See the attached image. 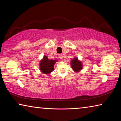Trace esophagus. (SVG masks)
<instances>
[{
  "mask_svg": "<svg viewBox=\"0 0 121 121\" xmlns=\"http://www.w3.org/2000/svg\"><path fill=\"white\" fill-rule=\"evenodd\" d=\"M59 58H60V59H63V56H62V54H59Z\"/></svg>",
  "mask_w": 121,
  "mask_h": 121,
  "instance_id": "obj_1",
  "label": "esophagus"
}]
</instances>
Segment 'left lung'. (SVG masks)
Returning <instances> with one entry per match:
<instances>
[{
  "instance_id": "left-lung-1",
  "label": "left lung",
  "mask_w": 121,
  "mask_h": 121,
  "mask_svg": "<svg viewBox=\"0 0 121 121\" xmlns=\"http://www.w3.org/2000/svg\"><path fill=\"white\" fill-rule=\"evenodd\" d=\"M71 66L73 69L76 72L79 71L81 69H82L83 65L80 61L78 60L77 58H74L71 61L70 63Z\"/></svg>"
}]
</instances>
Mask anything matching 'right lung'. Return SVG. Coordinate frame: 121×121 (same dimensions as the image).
I'll use <instances>...</instances> for the list:
<instances>
[{
  "instance_id": "1",
  "label": "right lung",
  "mask_w": 121,
  "mask_h": 121,
  "mask_svg": "<svg viewBox=\"0 0 121 121\" xmlns=\"http://www.w3.org/2000/svg\"><path fill=\"white\" fill-rule=\"evenodd\" d=\"M57 61V60H50L46 56H44L42 60L40 61V71L45 74H50L54 70V64Z\"/></svg>"
}]
</instances>
